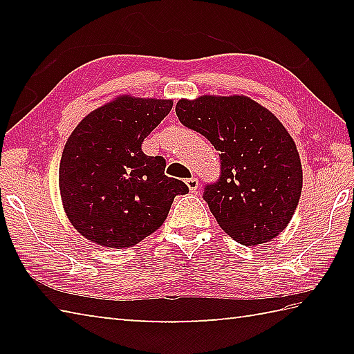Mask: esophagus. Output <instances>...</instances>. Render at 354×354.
I'll list each match as a JSON object with an SVG mask.
<instances>
[{
	"label": "esophagus",
	"instance_id": "obj_1",
	"mask_svg": "<svg viewBox=\"0 0 354 354\" xmlns=\"http://www.w3.org/2000/svg\"><path fill=\"white\" fill-rule=\"evenodd\" d=\"M184 183H185V185H187L192 194H194V192H196V189H198V179H196V178H187Z\"/></svg>",
	"mask_w": 354,
	"mask_h": 354
}]
</instances>
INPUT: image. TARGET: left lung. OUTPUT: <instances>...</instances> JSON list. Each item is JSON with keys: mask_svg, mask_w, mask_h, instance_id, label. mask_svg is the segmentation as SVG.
<instances>
[{"mask_svg": "<svg viewBox=\"0 0 354 354\" xmlns=\"http://www.w3.org/2000/svg\"><path fill=\"white\" fill-rule=\"evenodd\" d=\"M176 115L220 151L221 175L205 200L221 230L247 247L279 236L301 196L303 169L277 115L245 95L183 98Z\"/></svg>", "mask_w": 354, "mask_h": 354, "instance_id": "left-lung-1", "label": "left lung"}]
</instances>
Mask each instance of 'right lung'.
I'll return each instance as SVG.
<instances>
[{
	"mask_svg": "<svg viewBox=\"0 0 354 354\" xmlns=\"http://www.w3.org/2000/svg\"><path fill=\"white\" fill-rule=\"evenodd\" d=\"M173 100L120 95L87 113L59 164V190L70 223L104 248H129L158 231L176 195L189 187L164 173L162 156L142 142L171 111Z\"/></svg>",
	"mask_w": 354,
	"mask_h": 354,
	"instance_id": "1",
	"label": "right lung"
}]
</instances>
